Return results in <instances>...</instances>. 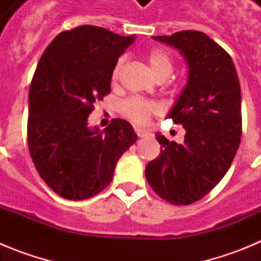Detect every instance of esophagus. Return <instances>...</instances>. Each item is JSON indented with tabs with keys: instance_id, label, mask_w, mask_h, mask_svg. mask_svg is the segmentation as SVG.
I'll use <instances>...</instances> for the list:
<instances>
[{
	"instance_id": "esophagus-1",
	"label": "esophagus",
	"mask_w": 261,
	"mask_h": 261,
	"mask_svg": "<svg viewBox=\"0 0 261 261\" xmlns=\"http://www.w3.org/2000/svg\"><path fill=\"white\" fill-rule=\"evenodd\" d=\"M136 133H137L138 137H150V136H153L150 130L142 129V128H136Z\"/></svg>"
}]
</instances>
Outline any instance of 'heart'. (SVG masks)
I'll return each instance as SVG.
<instances>
[{"label": "heart", "mask_w": 261, "mask_h": 261, "mask_svg": "<svg viewBox=\"0 0 261 261\" xmlns=\"http://www.w3.org/2000/svg\"><path fill=\"white\" fill-rule=\"evenodd\" d=\"M123 59H120L116 62V65L112 70V81H116L119 78L120 71L123 68ZM147 62L156 78H167L172 70L171 57L165 49H161V48H154L147 52ZM121 111L128 119L135 121L136 124H146L150 119L151 114L158 111V106L154 102L140 98V96H130L123 102Z\"/></svg>", "instance_id": "heart-1"}]
</instances>
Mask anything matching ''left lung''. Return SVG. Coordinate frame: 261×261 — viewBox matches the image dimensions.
Segmentation results:
<instances>
[{"mask_svg": "<svg viewBox=\"0 0 261 261\" xmlns=\"http://www.w3.org/2000/svg\"><path fill=\"white\" fill-rule=\"evenodd\" d=\"M154 40L176 48L188 65V81L168 112L186 129L183 144L156 135L161 154L145 168L154 192L174 205L202 199L225 176L242 136L241 85L231 57L200 31Z\"/></svg>", "mask_w": 261, "mask_h": 261, "instance_id": "1", "label": "left lung"}]
</instances>
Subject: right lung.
<instances>
[{"label":"right lung","instance_id":"obj_1","mask_svg":"<svg viewBox=\"0 0 261 261\" xmlns=\"http://www.w3.org/2000/svg\"><path fill=\"white\" fill-rule=\"evenodd\" d=\"M135 39L86 24L60 32L39 60L29 93V150L41 179L64 199L102 192L137 141L126 120L114 119L103 130L87 123L95 100L111 93L112 70Z\"/></svg>","mask_w":261,"mask_h":261}]
</instances>
